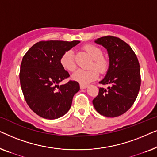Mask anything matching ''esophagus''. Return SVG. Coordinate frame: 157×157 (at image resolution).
Returning <instances> with one entry per match:
<instances>
[{
	"instance_id": "1",
	"label": "esophagus",
	"mask_w": 157,
	"mask_h": 157,
	"mask_svg": "<svg viewBox=\"0 0 157 157\" xmlns=\"http://www.w3.org/2000/svg\"><path fill=\"white\" fill-rule=\"evenodd\" d=\"M88 87L87 85H84V84H80V88L81 89H86V88Z\"/></svg>"
}]
</instances>
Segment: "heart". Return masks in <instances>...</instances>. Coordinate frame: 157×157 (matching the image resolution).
Wrapping results in <instances>:
<instances>
[{
  "label": "heart",
  "instance_id": "1",
  "mask_svg": "<svg viewBox=\"0 0 157 157\" xmlns=\"http://www.w3.org/2000/svg\"><path fill=\"white\" fill-rule=\"evenodd\" d=\"M84 49L91 56L94 60L93 65L98 71L103 72L107 67V61L103 58L101 49L94 45L89 44L84 46ZM60 63L66 70L72 71L76 68L74 53L72 50H68L61 55ZM98 76V73L95 68L90 69H78L72 74V79L81 84H87L91 81L96 80Z\"/></svg>",
  "mask_w": 157,
  "mask_h": 157
}]
</instances>
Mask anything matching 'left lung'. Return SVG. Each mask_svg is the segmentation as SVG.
I'll return each instance as SVG.
<instances>
[{"mask_svg": "<svg viewBox=\"0 0 157 157\" xmlns=\"http://www.w3.org/2000/svg\"><path fill=\"white\" fill-rule=\"evenodd\" d=\"M106 49L109 68L99 83L100 88L93 100L98 113L106 117H117L129 109L138 96L141 86L140 66L132 48L120 38L104 36L94 40Z\"/></svg>", "mask_w": 157, "mask_h": 157, "instance_id": "obj_1", "label": "left lung"}]
</instances>
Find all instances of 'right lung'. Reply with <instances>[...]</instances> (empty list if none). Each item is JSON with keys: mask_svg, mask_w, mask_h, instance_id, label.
<instances>
[{"mask_svg": "<svg viewBox=\"0 0 157 157\" xmlns=\"http://www.w3.org/2000/svg\"><path fill=\"white\" fill-rule=\"evenodd\" d=\"M80 41L47 40L34 44L22 59L20 81L23 96L31 110L40 117L56 119L68 112L79 83L69 81L59 86L69 74L60 63L64 52Z\"/></svg>", "mask_w": 157, "mask_h": 157, "instance_id": "right-lung-1", "label": "right lung"}]
</instances>
